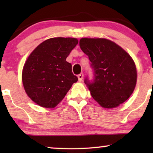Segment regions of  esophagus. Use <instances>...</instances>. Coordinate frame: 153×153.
I'll list each match as a JSON object with an SVG mask.
<instances>
[{
    "instance_id": "obj_1",
    "label": "esophagus",
    "mask_w": 153,
    "mask_h": 153,
    "mask_svg": "<svg viewBox=\"0 0 153 153\" xmlns=\"http://www.w3.org/2000/svg\"><path fill=\"white\" fill-rule=\"evenodd\" d=\"M83 73H81L78 75V79H79V81H81L83 79Z\"/></svg>"
}]
</instances>
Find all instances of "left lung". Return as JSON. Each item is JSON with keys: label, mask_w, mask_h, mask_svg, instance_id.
Masks as SVG:
<instances>
[{"label": "left lung", "mask_w": 153, "mask_h": 153, "mask_svg": "<svg viewBox=\"0 0 153 153\" xmlns=\"http://www.w3.org/2000/svg\"><path fill=\"white\" fill-rule=\"evenodd\" d=\"M79 46L88 56L93 79L85 77L93 99L104 108L126 101L137 83V69L130 56L116 43L102 38H81Z\"/></svg>", "instance_id": "obj_1"}]
</instances>
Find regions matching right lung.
Wrapping results in <instances>:
<instances>
[{"instance_id":"right-lung-1","label":"right lung","mask_w":153,"mask_h":153,"mask_svg":"<svg viewBox=\"0 0 153 153\" xmlns=\"http://www.w3.org/2000/svg\"><path fill=\"white\" fill-rule=\"evenodd\" d=\"M78 44L76 38L54 37L35 48L25 62L22 81L28 97L38 105L54 108L78 78L66 58Z\"/></svg>"}]
</instances>
